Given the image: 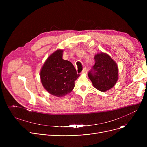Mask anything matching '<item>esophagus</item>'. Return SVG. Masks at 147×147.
Segmentation results:
<instances>
[{"instance_id":"34e87169","label":"esophagus","mask_w":147,"mask_h":147,"mask_svg":"<svg viewBox=\"0 0 147 147\" xmlns=\"http://www.w3.org/2000/svg\"><path fill=\"white\" fill-rule=\"evenodd\" d=\"M87 70L86 67H85L84 69L82 70V73H83V74H87Z\"/></svg>"}]
</instances>
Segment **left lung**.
<instances>
[{"label":"left lung","mask_w":147,"mask_h":147,"mask_svg":"<svg viewBox=\"0 0 147 147\" xmlns=\"http://www.w3.org/2000/svg\"><path fill=\"white\" fill-rule=\"evenodd\" d=\"M95 65L88 76L93 86L106 92L113 88L119 78V69L113 59L107 53L100 52L94 56Z\"/></svg>","instance_id":"left-lung-1"}]
</instances>
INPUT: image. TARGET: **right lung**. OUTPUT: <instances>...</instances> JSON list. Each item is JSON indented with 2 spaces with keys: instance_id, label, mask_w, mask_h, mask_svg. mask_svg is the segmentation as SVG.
Listing matches in <instances>:
<instances>
[{
  "instance_id": "1",
  "label": "right lung",
  "mask_w": 147,
  "mask_h": 147,
  "mask_svg": "<svg viewBox=\"0 0 147 147\" xmlns=\"http://www.w3.org/2000/svg\"><path fill=\"white\" fill-rule=\"evenodd\" d=\"M63 51L59 49L52 53L40 71V78L44 88L50 94L59 98L73 91L74 81L80 76L71 63L63 59Z\"/></svg>"
}]
</instances>
